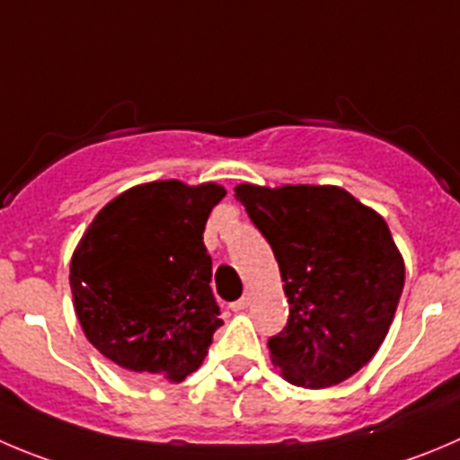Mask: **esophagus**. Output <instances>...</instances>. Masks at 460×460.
Wrapping results in <instances>:
<instances>
[{"label": "esophagus", "mask_w": 460, "mask_h": 460, "mask_svg": "<svg viewBox=\"0 0 460 460\" xmlns=\"http://www.w3.org/2000/svg\"><path fill=\"white\" fill-rule=\"evenodd\" d=\"M248 303H251V298H248V296H243V298L230 303V309H233V312H242V309L248 307Z\"/></svg>", "instance_id": "34e87169"}]
</instances>
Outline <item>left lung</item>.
<instances>
[{"label":"left lung","mask_w":460,"mask_h":460,"mask_svg":"<svg viewBox=\"0 0 460 460\" xmlns=\"http://www.w3.org/2000/svg\"><path fill=\"white\" fill-rule=\"evenodd\" d=\"M234 196L273 248L287 293L273 364L296 386L345 382L384 343L404 288L386 221L332 185H239Z\"/></svg>","instance_id":"1"}]
</instances>
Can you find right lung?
I'll use <instances>...</instances> for the list:
<instances>
[{
    "mask_svg": "<svg viewBox=\"0 0 460 460\" xmlns=\"http://www.w3.org/2000/svg\"><path fill=\"white\" fill-rule=\"evenodd\" d=\"M223 196L214 182H148L90 223L69 287L87 341L112 364L176 384L203 364L223 325L203 230Z\"/></svg>",
    "mask_w": 460,
    "mask_h": 460,
    "instance_id": "right-lung-1",
    "label": "right lung"
}]
</instances>
